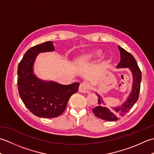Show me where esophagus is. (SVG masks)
Segmentation results:
<instances>
[{
	"label": "esophagus",
	"mask_w": 154,
	"mask_h": 154,
	"mask_svg": "<svg viewBox=\"0 0 154 154\" xmlns=\"http://www.w3.org/2000/svg\"><path fill=\"white\" fill-rule=\"evenodd\" d=\"M90 87L89 83L87 82V81H85V82L81 83L79 85V90L81 93H87L89 91V89Z\"/></svg>",
	"instance_id": "1"
}]
</instances>
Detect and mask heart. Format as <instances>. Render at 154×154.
<instances>
[{
  "instance_id": "b5f03b06",
  "label": "heart",
  "mask_w": 154,
  "mask_h": 154,
  "mask_svg": "<svg viewBox=\"0 0 154 154\" xmlns=\"http://www.w3.org/2000/svg\"><path fill=\"white\" fill-rule=\"evenodd\" d=\"M102 54V52L100 51H97L95 52H91V53L87 54L86 55H85L83 57V59L84 60H93V59H95L98 57H99Z\"/></svg>"
}]
</instances>
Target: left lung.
I'll return each instance as SVG.
<instances>
[{
	"mask_svg": "<svg viewBox=\"0 0 154 154\" xmlns=\"http://www.w3.org/2000/svg\"><path fill=\"white\" fill-rule=\"evenodd\" d=\"M120 53V61L117 65V68H128L131 71L133 76L132 89L129 97H128L126 102L122 105L112 108L105 107L103 100L99 94H97L98 105L93 109L94 115L107 121H116L120 117L124 116L128 111L132 109L139 98V93L140 90V83L142 80V72L140 71L138 63L132 54L128 53L124 49L120 46H118Z\"/></svg>",
	"mask_w": 154,
	"mask_h": 154,
	"instance_id": "obj_1",
	"label": "left lung"
}]
</instances>
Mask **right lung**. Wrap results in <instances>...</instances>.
<instances>
[{
    "label": "right lung",
    "instance_id": "1",
    "mask_svg": "<svg viewBox=\"0 0 154 154\" xmlns=\"http://www.w3.org/2000/svg\"><path fill=\"white\" fill-rule=\"evenodd\" d=\"M54 50L52 42L35 45L26 51L18 66V89L22 100L32 114L46 119L60 116L79 86V83L64 85L42 81L34 74V63L38 54Z\"/></svg>",
    "mask_w": 154,
    "mask_h": 154
}]
</instances>
